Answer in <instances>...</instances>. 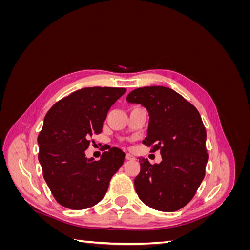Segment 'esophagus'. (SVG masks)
Masks as SVG:
<instances>
[{"label":"esophagus","instance_id":"1","mask_svg":"<svg viewBox=\"0 0 250 250\" xmlns=\"http://www.w3.org/2000/svg\"><path fill=\"white\" fill-rule=\"evenodd\" d=\"M126 160L133 161V160H135V157L132 154H130V153H126Z\"/></svg>","mask_w":250,"mask_h":250}]
</instances>
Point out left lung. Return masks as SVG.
<instances>
[{
  "label": "left lung",
  "instance_id": "1",
  "mask_svg": "<svg viewBox=\"0 0 250 250\" xmlns=\"http://www.w3.org/2000/svg\"><path fill=\"white\" fill-rule=\"evenodd\" d=\"M126 100L148 110L143 144L152 148L151 152L160 150L162 154V162L154 165L140 158L135 192L151 208L178 210L192 200L206 175L207 131L200 113L183 96L165 86L137 88Z\"/></svg>",
  "mask_w": 250,
  "mask_h": 250
}]
</instances>
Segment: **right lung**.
Returning <instances> with one entry per match:
<instances>
[{
    "instance_id": "1",
    "label": "right lung",
    "mask_w": 250,
    "mask_h": 250,
    "mask_svg": "<svg viewBox=\"0 0 250 250\" xmlns=\"http://www.w3.org/2000/svg\"><path fill=\"white\" fill-rule=\"evenodd\" d=\"M122 87H85L56 102L47 112L37 142L43 178L56 201L71 209L95 206L124 163L125 153L112 147L99 161L85 157L89 138L102 131Z\"/></svg>"
}]
</instances>
